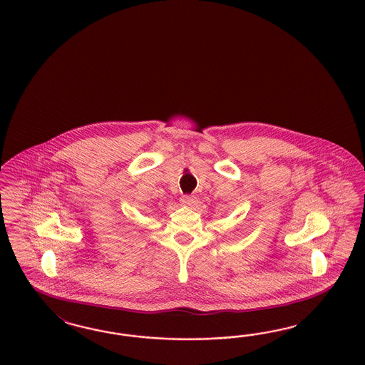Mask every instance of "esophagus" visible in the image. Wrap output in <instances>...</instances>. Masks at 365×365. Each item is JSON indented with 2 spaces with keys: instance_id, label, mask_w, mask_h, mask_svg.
<instances>
[{
  "instance_id": "34e87169",
  "label": "esophagus",
  "mask_w": 365,
  "mask_h": 365,
  "mask_svg": "<svg viewBox=\"0 0 365 365\" xmlns=\"http://www.w3.org/2000/svg\"><path fill=\"white\" fill-rule=\"evenodd\" d=\"M195 197H192V195H185V197H182L180 198V203L183 205V206H186V207H192V205L195 203Z\"/></svg>"
}]
</instances>
